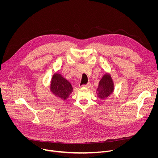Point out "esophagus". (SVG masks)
I'll use <instances>...</instances> for the list:
<instances>
[{
    "label": "esophagus",
    "mask_w": 158,
    "mask_h": 158,
    "mask_svg": "<svg viewBox=\"0 0 158 158\" xmlns=\"http://www.w3.org/2000/svg\"><path fill=\"white\" fill-rule=\"evenodd\" d=\"M83 86H84V87H87V88H89L91 86V83H87V84H85V85H84Z\"/></svg>",
    "instance_id": "esophagus-1"
}]
</instances>
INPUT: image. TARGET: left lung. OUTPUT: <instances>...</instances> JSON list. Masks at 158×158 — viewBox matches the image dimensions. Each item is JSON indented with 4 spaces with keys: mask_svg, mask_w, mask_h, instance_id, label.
<instances>
[{
    "mask_svg": "<svg viewBox=\"0 0 158 158\" xmlns=\"http://www.w3.org/2000/svg\"><path fill=\"white\" fill-rule=\"evenodd\" d=\"M98 97L104 100L110 96L114 91V84L109 73H105L101 79L96 90Z\"/></svg>",
    "mask_w": 158,
    "mask_h": 158,
    "instance_id": "left-lung-1",
    "label": "left lung"
}]
</instances>
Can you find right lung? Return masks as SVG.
<instances>
[{
  "instance_id": "add662e5",
  "label": "right lung",
  "mask_w": 158,
  "mask_h": 158,
  "mask_svg": "<svg viewBox=\"0 0 158 158\" xmlns=\"http://www.w3.org/2000/svg\"><path fill=\"white\" fill-rule=\"evenodd\" d=\"M50 91L56 97L66 100L73 92V88L68 80L62 77L61 74L56 73L51 79Z\"/></svg>"
}]
</instances>
